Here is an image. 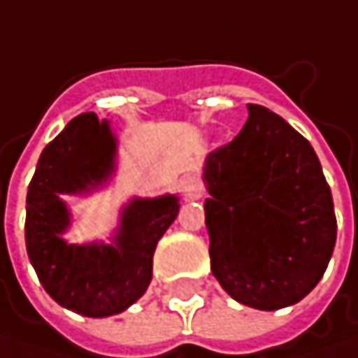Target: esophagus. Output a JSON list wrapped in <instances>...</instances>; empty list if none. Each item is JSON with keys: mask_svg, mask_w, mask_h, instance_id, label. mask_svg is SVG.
I'll list each match as a JSON object with an SVG mask.
<instances>
[{"mask_svg": "<svg viewBox=\"0 0 358 358\" xmlns=\"http://www.w3.org/2000/svg\"><path fill=\"white\" fill-rule=\"evenodd\" d=\"M184 194L190 200H198L202 196V184L196 176H186L184 178Z\"/></svg>", "mask_w": 358, "mask_h": 358, "instance_id": "obj_1", "label": "esophagus"}]
</instances>
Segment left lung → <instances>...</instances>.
I'll use <instances>...</instances> for the list:
<instances>
[{
  "label": "left lung",
  "instance_id": "1",
  "mask_svg": "<svg viewBox=\"0 0 358 358\" xmlns=\"http://www.w3.org/2000/svg\"><path fill=\"white\" fill-rule=\"evenodd\" d=\"M246 106L241 134L206 158L210 264L234 301L276 310L322 278L336 218L308 140L268 108Z\"/></svg>",
  "mask_w": 358,
  "mask_h": 358
}]
</instances>
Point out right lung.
Segmentation results:
<instances>
[{"mask_svg": "<svg viewBox=\"0 0 358 358\" xmlns=\"http://www.w3.org/2000/svg\"><path fill=\"white\" fill-rule=\"evenodd\" d=\"M116 140L94 112L73 117L39 156L27 188L25 246L39 282L55 303L84 317L126 310L148 288L156 244L178 216V198L132 200L114 244H68L70 212L59 194L87 192L110 176Z\"/></svg>", "mask_w": 358, "mask_h": 358, "instance_id": "add662e5", "label": "right lung"}]
</instances>
